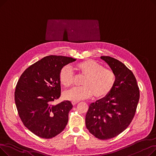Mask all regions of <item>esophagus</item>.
Masks as SVG:
<instances>
[{
  "instance_id": "esophagus-1",
  "label": "esophagus",
  "mask_w": 156,
  "mask_h": 156,
  "mask_svg": "<svg viewBox=\"0 0 156 156\" xmlns=\"http://www.w3.org/2000/svg\"><path fill=\"white\" fill-rule=\"evenodd\" d=\"M78 103V102H72L73 105H76Z\"/></svg>"
}]
</instances>
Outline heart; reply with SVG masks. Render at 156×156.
I'll return each mask as SVG.
<instances>
[{"mask_svg":"<svg viewBox=\"0 0 156 156\" xmlns=\"http://www.w3.org/2000/svg\"><path fill=\"white\" fill-rule=\"evenodd\" d=\"M75 69L81 75L85 77L80 88H73L64 93L66 100L78 102L94 95L95 99H99L107 96L112 90L115 83V75L110 69L97 62L88 59L76 64ZM61 83L69 87L73 83L74 76L71 68L65 66L59 72Z\"/></svg>","mask_w":156,"mask_h":156,"instance_id":"1","label":"heart"}]
</instances>
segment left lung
<instances>
[{"label":"left lung","instance_id":"left-lung-1","mask_svg":"<svg viewBox=\"0 0 156 156\" xmlns=\"http://www.w3.org/2000/svg\"><path fill=\"white\" fill-rule=\"evenodd\" d=\"M114 73L116 80L111 92L89 105L85 125L89 132L101 140L122 133L132 122L140 98L136 78L132 71L119 61L101 56Z\"/></svg>","mask_w":156,"mask_h":156}]
</instances>
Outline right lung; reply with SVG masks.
<instances>
[{"label": "right lung", "instance_id": "right-lung-1", "mask_svg": "<svg viewBox=\"0 0 156 156\" xmlns=\"http://www.w3.org/2000/svg\"><path fill=\"white\" fill-rule=\"evenodd\" d=\"M76 60L62 55L46 56L31 65L18 81L14 99L19 116L24 125L39 137L53 138L68 123L71 102H52L61 96V69Z\"/></svg>", "mask_w": 156, "mask_h": 156}]
</instances>
